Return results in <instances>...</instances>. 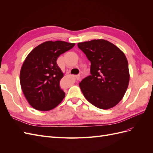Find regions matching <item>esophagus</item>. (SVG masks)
<instances>
[{
	"label": "esophagus",
	"instance_id": "1",
	"mask_svg": "<svg viewBox=\"0 0 153 153\" xmlns=\"http://www.w3.org/2000/svg\"><path fill=\"white\" fill-rule=\"evenodd\" d=\"M75 78H76V79H77L78 80H80V78H80V75H76V76H75Z\"/></svg>",
	"mask_w": 153,
	"mask_h": 153
}]
</instances>
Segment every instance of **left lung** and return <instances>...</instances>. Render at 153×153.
<instances>
[{
	"instance_id": "obj_1",
	"label": "left lung",
	"mask_w": 153,
	"mask_h": 153,
	"mask_svg": "<svg viewBox=\"0 0 153 153\" xmlns=\"http://www.w3.org/2000/svg\"><path fill=\"white\" fill-rule=\"evenodd\" d=\"M78 47L91 61V75L79 84L83 94L99 108L114 107L123 99L129 84L128 62L124 53L102 39L78 43Z\"/></svg>"
}]
</instances>
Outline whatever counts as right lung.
Masks as SVG:
<instances>
[{
	"mask_svg": "<svg viewBox=\"0 0 153 153\" xmlns=\"http://www.w3.org/2000/svg\"><path fill=\"white\" fill-rule=\"evenodd\" d=\"M75 45L63 41H48L37 46L27 56L20 81L23 93L34 108L48 111L64 98L65 93L59 85L64 74L57 60Z\"/></svg>",
	"mask_w": 153,
	"mask_h": 153,
	"instance_id": "1",
	"label": "right lung"
}]
</instances>
